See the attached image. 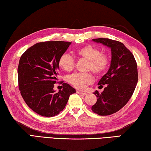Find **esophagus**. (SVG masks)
<instances>
[{
	"mask_svg": "<svg viewBox=\"0 0 151 151\" xmlns=\"http://www.w3.org/2000/svg\"><path fill=\"white\" fill-rule=\"evenodd\" d=\"M77 93H79V94H81V95H83V96L87 94V93H86V92H81V91H79V90L77 91Z\"/></svg>",
	"mask_w": 151,
	"mask_h": 151,
	"instance_id": "34e87169",
	"label": "esophagus"
}]
</instances>
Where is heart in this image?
Segmentation results:
<instances>
[{"instance_id": "b5f03b06", "label": "heart", "mask_w": 151, "mask_h": 151, "mask_svg": "<svg viewBox=\"0 0 151 151\" xmlns=\"http://www.w3.org/2000/svg\"><path fill=\"white\" fill-rule=\"evenodd\" d=\"M75 55L80 58L88 61L86 70L91 71L96 76L102 75L107 70L110 64L108 55L101 53L100 49L92 45H86L78 49ZM59 65L64 71L70 72L75 66V61L67 53L61 55L58 61ZM68 81L74 88L78 90H84L87 86L93 81V76L90 73H74L68 78Z\"/></svg>"}]
</instances>
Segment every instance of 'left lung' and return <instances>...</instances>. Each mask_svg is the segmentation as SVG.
<instances>
[{"label": "left lung", "mask_w": 151, "mask_h": 151, "mask_svg": "<svg viewBox=\"0 0 151 151\" xmlns=\"http://www.w3.org/2000/svg\"><path fill=\"white\" fill-rule=\"evenodd\" d=\"M111 49V63L108 72L99 81L98 85L105 88L100 93H93L97 102L92 110L100 116H108L124 107L131 98L138 82L137 64L134 55L121 42L110 39H92Z\"/></svg>", "instance_id": "left-lung-1"}]
</instances>
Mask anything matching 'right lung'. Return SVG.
Here are the masks:
<instances>
[{"label": "right lung", "instance_id": "add662e5", "mask_svg": "<svg viewBox=\"0 0 151 151\" xmlns=\"http://www.w3.org/2000/svg\"><path fill=\"white\" fill-rule=\"evenodd\" d=\"M70 42L46 41L35 44L21 55L18 66L19 88L24 102L35 112L45 117L58 115L76 90L68 83L55 92L59 59Z\"/></svg>", "mask_w": 151, "mask_h": 151}]
</instances>
